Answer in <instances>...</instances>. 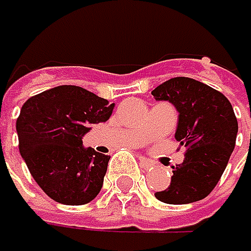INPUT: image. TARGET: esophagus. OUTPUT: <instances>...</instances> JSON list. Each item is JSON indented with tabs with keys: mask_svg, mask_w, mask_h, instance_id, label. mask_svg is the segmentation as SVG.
Returning a JSON list of instances; mask_svg holds the SVG:
<instances>
[{
	"mask_svg": "<svg viewBox=\"0 0 251 251\" xmlns=\"http://www.w3.org/2000/svg\"><path fill=\"white\" fill-rule=\"evenodd\" d=\"M139 164H140V167L143 169V170H148L152 164L146 160V158H143V156H140V158H139Z\"/></svg>",
	"mask_w": 251,
	"mask_h": 251,
	"instance_id": "1",
	"label": "esophagus"
}]
</instances>
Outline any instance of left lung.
I'll use <instances>...</instances> for the list:
<instances>
[{
  "mask_svg": "<svg viewBox=\"0 0 251 251\" xmlns=\"http://www.w3.org/2000/svg\"><path fill=\"white\" fill-rule=\"evenodd\" d=\"M152 95L176 106L175 137L185 146V160L173 167L170 186L155 197L167 204L200 201L214 189L235 148L238 121L232 105L221 91L188 76L160 84Z\"/></svg>",
  "mask_w": 251,
  "mask_h": 251,
  "instance_id": "1",
  "label": "left lung"
}]
</instances>
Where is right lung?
Returning a JSON list of instances; mask_svg holds the SVG:
<instances>
[{"label":"right lung","mask_w":251,"mask_h":251,"mask_svg":"<svg viewBox=\"0 0 251 251\" xmlns=\"http://www.w3.org/2000/svg\"><path fill=\"white\" fill-rule=\"evenodd\" d=\"M112 111L114 103L78 85H59L25 102L16 121L19 151L51 200L81 205L98 197L111 156L84 148L82 136Z\"/></svg>","instance_id":"1"}]
</instances>
